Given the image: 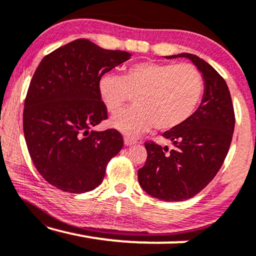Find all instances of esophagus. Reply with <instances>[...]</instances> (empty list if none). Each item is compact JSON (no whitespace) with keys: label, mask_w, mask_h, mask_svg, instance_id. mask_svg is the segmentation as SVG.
<instances>
[{"label":"esophagus","mask_w":256,"mask_h":256,"mask_svg":"<svg viewBox=\"0 0 256 256\" xmlns=\"http://www.w3.org/2000/svg\"><path fill=\"white\" fill-rule=\"evenodd\" d=\"M124 146H132V144H135L136 143V140H134V138H127V136H126V138H124Z\"/></svg>","instance_id":"esophagus-1"}]
</instances>
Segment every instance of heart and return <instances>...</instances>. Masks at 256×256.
<instances>
[{"mask_svg":"<svg viewBox=\"0 0 256 256\" xmlns=\"http://www.w3.org/2000/svg\"><path fill=\"white\" fill-rule=\"evenodd\" d=\"M99 94L112 114L135 96V107L120 112L110 124L124 134L138 136L152 127L166 132L184 124L200 102L204 79L190 64L142 62L126 68L122 76H101Z\"/></svg>","mask_w":256,"mask_h":256,"instance_id":"1","label":"heart"}]
</instances>
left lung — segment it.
<instances>
[{
    "label": "left lung",
    "mask_w": 256,
    "mask_h": 256,
    "mask_svg": "<svg viewBox=\"0 0 256 256\" xmlns=\"http://www.w3.org/2000/svg\"><path fill=\"white\" fill-rule=\"evenodd\" d=\"M204 78V96L194 115L178 128L163 132L172 148L146 142V160L138 183L146 194L164 202H182L199 194L222 168L232 142L236 116L227 84L208 62L180 54Z\"/></svg>",
    "instance_id": "1"
}]
</instances>
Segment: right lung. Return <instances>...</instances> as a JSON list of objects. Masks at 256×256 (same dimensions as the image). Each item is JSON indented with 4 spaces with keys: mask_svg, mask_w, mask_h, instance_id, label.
Segmentation results:
<instances>
[{
    "mask_svg": "<svg viewBox=\"0 0 256 256\" xmlns=\"http://www.w3.org/2000/svg\"><path fill=\"white\" fill-rule=\"evenodd\" d=\"M130 56L80 38L45 56L34 73L24 101V138L37 171L59 190L84 194L99 186L124 146L116 129L90 128L108 118L100 78Z\"/></svg>",
    "mask_w": 256,
    "mask_h": 256,
    "instance_id": "obj_1",
    "label": "right lung"
}]
</instances>
